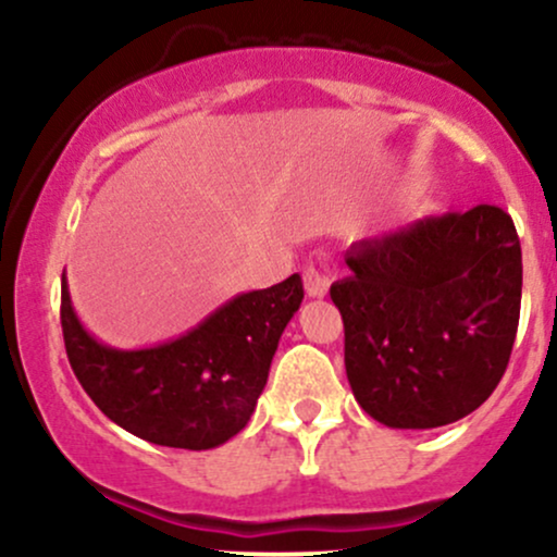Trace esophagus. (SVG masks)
Instances as JSON below:
<instances>
[{"mask_svg": "<svg viewBox=\"0 0 557 557\" xmlns=\"http://www.w3.org/2000/svg\"><path fill=\"white\" fill-rule=\"evenodd\" d=\"M304 285H306V293H309L311 298H324L330 290V277L324 272L314 270V267H309V270L304 272Z\"/></svg>", "mask_w": 557, "mask_h": 557, "instance_id": "1", "label": "esophagus"}]
</instances>
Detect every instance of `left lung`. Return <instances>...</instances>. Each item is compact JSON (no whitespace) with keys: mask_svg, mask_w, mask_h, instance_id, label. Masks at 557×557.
<instances>
[{"mask_svg":"<svg viewBox=\"0 0 557 557\" xmlns=\"http://www.w3.org/2000/svg\"><path fill=\"white\" fill-rule=\"evenodd\" d=\"M330 287L345 374L369 417L432 430L469 417L508 367L521 309V243L500 207L413 220L345 251Z\"/></svg>","mask_w":557,"mask_h":557,"instance_id":"1","label":"left lung"}]
</instances>
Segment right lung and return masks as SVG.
Masks as SVG:
<instances>
[{"mask_svg":"<svg viewBox=\"0 0 557 557\" xmlns=\"http://www.w3.org/2000/svg\"><path fill=\"white\" fill-rule=\"evenodd\" d=\"M300 300V274H290L238 293L172 341L112 348L83 327L62 272V335L70 367L107 419L146 443L212 450L251 419Z\"/></svg>","mask_w":557,"mask_h":557,"instance_id":"1","label":"right lung"}]
</instances>
